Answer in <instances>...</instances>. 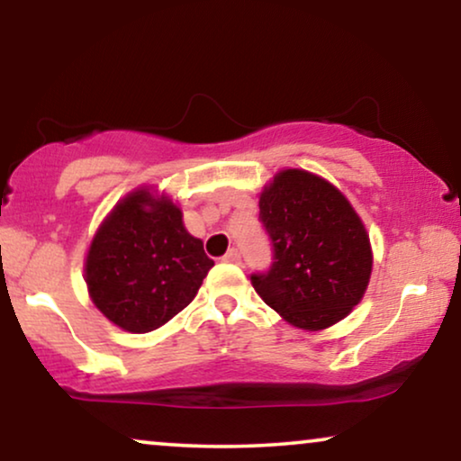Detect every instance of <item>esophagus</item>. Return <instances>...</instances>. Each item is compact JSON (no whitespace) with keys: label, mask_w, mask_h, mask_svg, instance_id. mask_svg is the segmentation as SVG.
<instances>
[{"label":"esophagus","mask_w":461,"mask_h":461,"mask_svg":"<svg viewBox=\"0 0 461 461\" xmlns=\"http://www.w3.org/2000/svg\"><path fill=\"white\" fill-rule=\"evenodd\" d=\"M223 261H227V263H240V261H242L240 250H238V249H230V250H227V253H225Z\"/></svg>","instance_id":"esophagus-1"}]
</instances>
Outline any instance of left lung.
I'll return each instance as SVG.
<instances>
[{
  "label": "left lung",
  "instance_id": "1",
  "mask_svg": "<svg viewBox=\"0 0 461 461\" xmlns=\"http://www.w3.org/2000/svg\"><path fill=\"white\" fill-rule=\"evenodd\" d=\"M259 219L274 250L267 272L250 276L263 302L305 330L343 321L363 299L373 267L369 236L346 195L288 168L261 192Z\"/></svg>",
  "mask_w": 461,
  "mask_h": 461
}]
</instances>
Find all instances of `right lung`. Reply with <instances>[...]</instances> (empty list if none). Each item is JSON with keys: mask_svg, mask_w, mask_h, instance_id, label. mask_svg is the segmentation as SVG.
Wrapping results in <instances>:
<instances>
[{"mask_svg": "<svg viewBox=\"0 0 461 461\" xmlns=\"http://www.w3.org/2000/svg\"><path fill=\"white\" fill-rule=\"evenodd\" d=\"M212 266L183 225L181 208L139 189L98 227L86 285L103 316L128 333H149L192 303Z\"/></svg>", "mask_w": 461, "mask_h": 461, "instance_id": "right-lung-1", "label": "right lung"}]
</instances>
